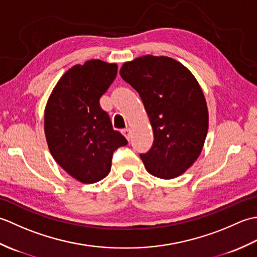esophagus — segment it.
<instances>
[{
	"label": "esophagus",
	"mask_w": 257,
	"mask_h": 257,
	"mask_svg": "<svg viewBox=\"0 0 257 257\" xmlns=\"http://www.w3.org/2000/svg\"><path fill=\"white\" fill-rule=\"evenodd\" d=\"M130 134H132V130H130V128L122 130V135L125 138H127V140H130Z\"/></svg>",
	"instance_id": "34e87169"
}]
</instances>
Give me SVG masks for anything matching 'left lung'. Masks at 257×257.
Listing matches in <instances>:
<instances>
[{
  "label": "left lung",
  "instance_id": "left-lung-1",
  "mask_svg": "<svg viewBox=\"0 0 257 257\" xmlns=\"http://www.w3.org/2000/svg\"><path fill=\"white\" fill-rule=\"evenodd\" d=\"M120 76L138 91L154 132V145L140 158L152 176L173 179L198 159L209 128L201 87L176 59L146 55L127 62Z\"/></svg>",
  "mask_w": 257,
  "mask_h": 257
}]
</instances>
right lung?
Returning <instances> with one entry per match:
<instances>
[{
    "mask_svg": "<svg viewBox=\"0 0 257 257\" xmlns=\"http://www.w3.org/2000/svg\"><path fill=\"white\" fill-rule=\"evenodd\" d=\"M117 64L90 59L75 65L54 87L44 112L45 137L54 160L81 183L110 172L113 151L128 141L113 130L99 99L117 76Z\"/></svg>",
    "mask_w": 257,
    "mask_h": 257,
    "instance_id": "obj_1",
    "label": "right lung"
}]
</instances>
